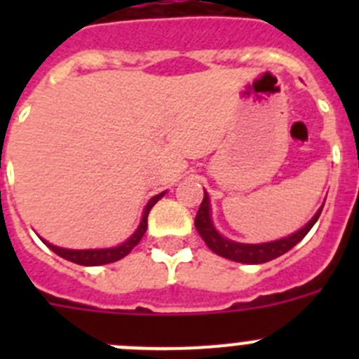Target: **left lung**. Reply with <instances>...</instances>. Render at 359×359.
<instances>
[{"label": "left lung", "instance_id": "1", "mask_svg": "<svg viewBox=\"0 0 359 359\" xmlns=\"http://www.w3.org/2000/svg\"><path fill=\"white\" fill-rule=\"evenodd\" d=\"M322 208L313 215L309 223L304 228H300L298 231L291 233L290 237H284V239L271 241V243H262V244H243L236 243V241H230L226 237H223L221 233H217V230L212 224L210 217V199L208 194L205 192V198L201 201V207H199L198 214H196V230L201 236V239L207 243L208 248L212 250L217 255L224 257V259H230V261L243 262V264H262V262L273 261L277 257L284 255L286 252H290L294 244L300 243L304 237L307 236V231L313 228V224L318 221L320 214H322Z\"/></svg>", "mask_w": 359, "mask_h": 359}]
</instances>
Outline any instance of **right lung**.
I'll list each match as a JSON object with an SVG mask.
<instances>
[{
    "label": "right lung",
    "instance_id": "obj_1",
    "mask_svg": "<svg viewBox=\"0 0 359 359\" xmlns=\"http://www.w3.org/2000/svg\"><path fill=\"white\" fill-rule=\"evenodd\" d=\"M163 194H165V192L154 196V198H152L151 201L147 203V207H145V210H144V215H142L140 226L136 228L135 233H133V236L129 237L126 243H122L120 246H115V248H106V250H66V248H59V246H53V244L46 243V241H44V244H46V246H48L52 252H55L57 255L62 257V259H66V261L75 262V264H81V266H100V264H109V262L120 261V259H123V257L128 255V253L131 252L133 248H135L136 244L142 241L145 230H147L149 212H151V208L156 205L158 199L163 198Z\"/></svg>",
    "mask_w": 359,
    "mask_h": 359
}]
</instances>
